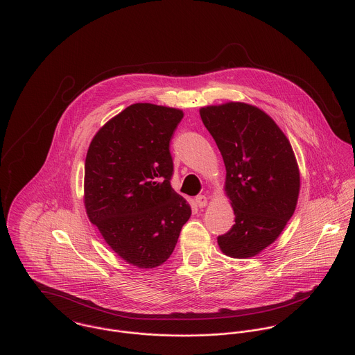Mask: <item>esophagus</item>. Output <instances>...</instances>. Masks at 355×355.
<instances>
[{
    "mask_svg": "<svg viewBox=\"0 0 355 355\" xmlns=\"http://www.w3.org/2000/svg\"><path fill=\"white\" fill-rule=\"evenodd\" d=\"M196 202L198 203L200 207H205L209 201H207V198H206L205 196H198V197L196 198Z\"/></svg>",
    "mask_w": 355,
    "mask_h": 355,
    "instance_id": "esophagus-1",
    "label": "esophagus"
}]
</instances>
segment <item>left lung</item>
I'll use <instances>...</instances> for the list:
<instances>
[{
    "mask_svg": "<svg viewBox=\"0 0 355 355\" xmlns=\"http://www.w3.org/2000/svg\"><path fill=\"white\" fill-rule=\"evenodd\" d=\"M225 165L224 191L235 224L217 238L231 258H250L270 246L293 217L301 189L291 144L275 120L246 102L200 109Z\"/></svg>",
    "mask_w": 355,
    "mask_h": 355,
    "instance_id": "8db88e82",
    "label": "left lung"
}]
</instances>
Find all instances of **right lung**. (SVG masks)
I'll return each mask as SVG.
<instances>
[{"label":"right lung","instance_id":"1","mask_svg":"<svg viewBox=\"0 0 355 355\" xmlns=\"http://www.w3.org/2000/svg\"><path fill=\"white\" fill-rule=\"evenodd\" d=\"M180 109L138 102L106 121L85 162L83 202L106 245L141 269L162 265L191 216L171 187L169 142Z\"/></svg>","mask_w":355,"mask_h":355}]
</instances>
